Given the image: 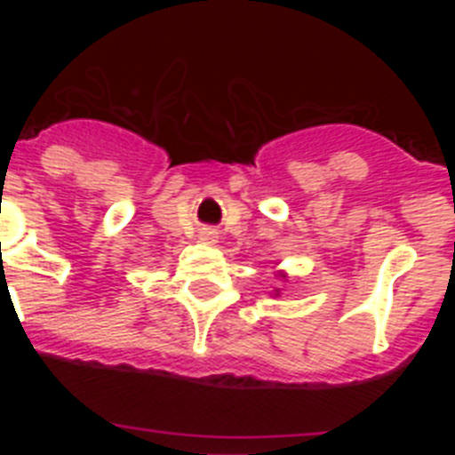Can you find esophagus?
<instances>
[{
    "label": "esophagus",
    "instance_id": "obj_1",
    "mask_svg": "<svg viewBox=\"0 0 455 455\" xmlns=\"http://www.w3.org/2000/svg\"><path fill=\"white\" fill-rule=\"evenodd\" d=\"M200 239L207 241V243H216V235H214V232H203V235H200Z\"/></svg>",
    "mask_w": 455,
    "mask_h": 455
}]
</instances>
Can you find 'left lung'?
<instances>
[{"instance_id":"obj_1","label":"left lung","mask_w":455,"mask_h":455,"mask_svg":"<svg viewBox=\"0 0 455 455\" xmlns=\"http://www.w3.org/2000/svg\"><path fill=\"white\" fill-rule=\"evenodd\" d=\"M277 277H280V280H287V273L277 271ZM273 296H280V289H275V293H273Z\"/></svg>"}]
</instances>
